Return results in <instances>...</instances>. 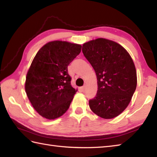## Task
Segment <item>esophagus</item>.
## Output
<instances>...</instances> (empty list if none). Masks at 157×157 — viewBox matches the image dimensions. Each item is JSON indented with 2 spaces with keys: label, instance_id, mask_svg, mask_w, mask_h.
Listing matches in <instances>:
<instances>
[{
  "label": "esophagus",
  "instance_id": "1",
  "mask_svg": "<svg viewBox=\"0 0 157 157\" xmlns=\"http://www.w3.org/2000/svg\"><path fill=\"white\" fill-rule=\"evenodd\" d=\"M81 90L82 92H85L86 91V85H84V86H83V87L81 88Z\"/></svg>",
  "mask_w": 157,
  "mask_h": 157
}]
</instances>
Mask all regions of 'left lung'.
I'll return each instance as SVG.
<instances>
[{
    "label": "left lung",
    "mask_w": 157,
    "mask_h": 157,
    "mask_svg": "<svg viewBox=\"0 0 157 157\" xmlns=\"http://www.w3.org/2000/svg\"><path fill=\"white\" fill-rule=\"evenodd\" d=\"M82 52L98 80L97 93L89 101L90 108L102 118H114L126 109L136 90L134 61L123 46L105 38L85 43Z\"/></svg>",
    "instance_id": "8db88e82"
}]
</instances>
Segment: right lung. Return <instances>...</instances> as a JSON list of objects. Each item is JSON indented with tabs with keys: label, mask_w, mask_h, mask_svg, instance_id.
Instances as JSON below:
<instances>
[{
	"label": "right lung",
	"mask_w": 157,
	"mask_h": 157,
	"mask_svg": "<svg viewBox=\"0 0 157 157\" xmlns=\"http://www.w3.org/2000/svg\"><path fill=\"white\" fill-rule=\"evenodd\" d=\"M80 44L50 42L39 50L29 67L25 92L43 117L55 119L67 111L77 90L71 85L67 67L81 52Z\"/></svg>",
	"instance_id": "1"
}]
</instances>
